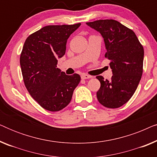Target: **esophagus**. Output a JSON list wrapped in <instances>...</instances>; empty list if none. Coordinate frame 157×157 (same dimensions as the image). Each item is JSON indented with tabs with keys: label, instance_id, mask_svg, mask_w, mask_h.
I'll list each match as a JSON object with an SVG mask.
<instances>
[{
	"label": "esophagus",
	"instance_id": "34e87169",
	"mask_svg": "<svg viewBox=\"0 0 157 157\" xmlns=\"http://www.w3.org/2000/svg\"><path fill=\"white\" fill-rule=\"evenodd\" d=\"M81 77L82 79H88V78H91V76H89V75H87V74H82L81 76Z\"/></svg>",
	"mask_w": 157,
	"mask_h": 157
}]
</instances>
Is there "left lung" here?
<instances>
[{"label": "left lung", "mask_w": 157, "mask_h": 157, "mask_svg": "<svg viewBox=\"0 0 157 157\" xmlns=\"http://www.w3.org/2000/svg\"><path fill=\"white\" fill-rule=\"evenodd\" d=\"M86 25L101 33L106 53L105 57L113 76L110 80L96 76L101 87L96 93L98 101L107 108L123 106L134 95L143 73L144 48L132 30L115 20H98Z\"/></svg>", "instance_id": "8db88e82"}]
</instances>
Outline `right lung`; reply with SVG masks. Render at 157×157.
Segmentation results:
<instances>
[{"instance_id": "add662e5", "label": "right lung", "mask_w": 157, "mask_h": 157, "mask_svg": "<svg viewBox=\"0 0 157 157\" xmlns=\"http://www.w3.org/2000/svg\"><path fill=\"white\" fill-rule=\"evenodd\" d=\"M80 25H47L30 35L23 45L20 64L25 86L33 99L48 111L65 108L81 81L78 74L68 76L57 68L68 38Z\"/></svg>"}]
</instances>
